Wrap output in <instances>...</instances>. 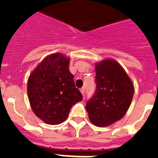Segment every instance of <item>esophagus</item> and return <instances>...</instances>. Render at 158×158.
<instances>
[{"label":"esophagus","mask_w":158,"mask_h":158,"mask_svg":"<svg viewBox=\"0 0 158 158\" xmlns=\"http://www.w3.org/2000/svg\"><path fill=\"white\" fill-rule=\"evenodd\" d=\"M80 92H81V94H83V95H84V94H85V89H84V88H82V89H80Z\"/></svg>","instance_id":"1"}]
</instances>
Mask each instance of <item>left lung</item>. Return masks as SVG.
<instances>
[{
    "label": "left lung",
    "instance_id": "8db88e82",
    "mask_svg": "<svg viewBox=\"0 0 158 158\" xmlns=\"http://www.w3.org/2000/svg\"><path fill=\"white\" fill-rule=\"evenodd\" d=\"M95 83L96 92L87 102L86 110L94 125L105 127L125 115L135 89L125 69L111 59L96 64Z\"/></svg>",
    "mask_w": 158,
    "mask_h": 158
}]
</instances>
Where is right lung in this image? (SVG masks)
<instances>
[{
	"label": "right lung",
	"instance_id": "add662e5",
	"mask_svg": "<svg viewBox=\"0 0 158 158\" xmlns=\"http://www.w3.org/2000/svg\"><path fill=\"white\" fill-rule=\"evenodd\" d=\"M69 59L61 53L48 56L31 73L28 96L35 115L49 125L64 122L83 96L69 70Z\"/></svg>",
	"mask_w": 158,
	"mask_h": 158
}]
</instances>
